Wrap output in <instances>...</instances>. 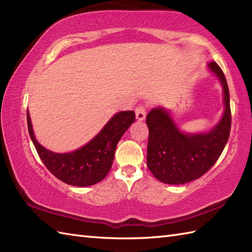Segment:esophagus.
Masks as SVG:
<instances>
[{"mask_svg":"<svg viewBox=\"0 0 252 252\" xmlns=\"http://www.w3.org/2000/svg\"><path fill=\"white\" fill-rule=\"evenodd\" d=\"M135 116H136V119L138 121H142L145 119L146 117V107L145 106H137L135 108Z\"/></svg>","mask_w":252,"mask_h":252,"instance_id":"obj_1","label":"esophagus"}]
</instances>
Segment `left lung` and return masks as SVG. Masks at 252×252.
Returning a JSON list of instances; mask_svg holds the SVG:
<instances>
[{
	"mask_svg": "<svg viewBox=\"0 0 252 252\" xmlns=\"http://www.w3.org/2000/svg\"><path fill=\"white\" fill-rule=\"evenodd\" d=\"M208 67L220 79L225 105L221 121L210 132L182 133L163 108H154L146 116L149 130L147 167L163 183L178 185L199 179L217 162L227 143L232 125L227 82L216 62Z\"/></svg>",
	"mask_w": 252,
	"mask_h": 252,
	"instance_id": "obj_1",
	"label": "left lung"
}]
</instances>
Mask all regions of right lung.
Listing matches in <instances>:
<instances>
[{
    "mask_svg": "<svg viewBox=\"0 0 252 252\" xmlns=\"http://www.w3.org/2000/svg\"><path fill=\"white\" fill-rule=\"evenodd\" d=\"M27 121L31 140L47 170L66 184L84 187L98 183L108 174L117 144L135 121V114L134 111L118 112L87 145L66 154L53 153L41 146L35 140L28 111Z\"/></svg>",
    "mask_w": 252,
    "mask_h": 252,
    "instance_id": "obj_1",
    "label": "right lung"
}]
</instances>
